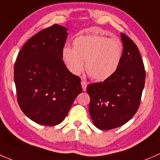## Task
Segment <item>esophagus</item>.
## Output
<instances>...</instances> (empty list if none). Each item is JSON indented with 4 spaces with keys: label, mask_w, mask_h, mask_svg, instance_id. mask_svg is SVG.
<instances>
[{
    "label": "esophagus",
    "mask_w": 160,
    "mask_h": 160,
    "mask_svg": "<svg viewBox=\"0 0 160 160\" xmlns=\"http://www.w3.org/2000/svg\"><path fill=\"white\" fill-rule=\"evenodd\" d=\"M81 86H82V88H83V91H86V90H87V83L85 81V80H82V81H81Z\"/></svg>",
    "instance_id": "34e87169"
}]
</instances>
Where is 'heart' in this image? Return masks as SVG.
I'll use <instances>...</instances> for the list:
<instances>
[{
  "label": "heart",
  "mask_w": 160,
  "mask_h": 160,
  "mask_svg": "<svg viewBox=\"0 0 160 160\" xmlns=\"http://www.w3.org/2000/svg\"><path fill=\"white\" fill-rule=\"evenodd\" d=\"M73 48L65 47L62 58L70 72L78 75L84 67L87 74L97 81L110 78L122 62L124 48L117 38L101 35H83L73 40Z\"/></svg>",
  "instance_id": "b5f03b06"
}]
</instances>
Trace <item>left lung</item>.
Here are the masks:
<instances>
[{
  "mask_svg": "<svg viewBox=\"0 0 160 160\" xmlns=\"http://www.w3.org/2000/svg\"><path fill=\"white\" fill-rule=\"evenodd\" d=\"M124 52L118 70L103 82L87 86L89 112L94 125L102 130L121 127L135 115L145 84L146 71L137 46L121 33Z\"/></svg>",
  "mask_w": 160,
  "mask_h": 160,
  "instance_id": "obj_1",
  "label": "left lung"
}]
</instances>
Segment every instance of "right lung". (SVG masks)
<instances>
[{"label":"right lung","instance_id":"1","mask_svg":"<svg viewBox=\"0 0 160 160\" xmlns=\"http://www.w3.org/2000/svg\"><path fill=\"white\" fill-rule=\"evenodd\" d=\"M67 31L53 24L39 31L25 43L14 64L20 108L40 125L60 123L83 91L80 78L70 73L62 60Z\"/></svg>","mask_w":160,"mask_h":160}]
</instances>
